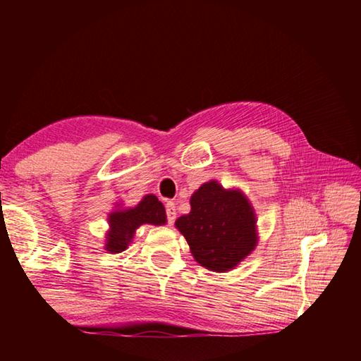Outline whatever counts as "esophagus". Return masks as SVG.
<instances>
[{
    "label": "esophagus",
    "mask_w": 361,
    "mask_h": 361,
    "mask_svg": "<svg viewBox=\"0 0 361 361\" xmlns=\"http://www.w3.org/2000/svg\"><path fill=\"white\" fill-rule=\"evenodd\" d=\"M166 213H167L169 223L172 224L175 221V218H176V209H175V204L173 202H167L166 204Z\"/></svg>",
    "instance_id": "1"
}]
</instances>
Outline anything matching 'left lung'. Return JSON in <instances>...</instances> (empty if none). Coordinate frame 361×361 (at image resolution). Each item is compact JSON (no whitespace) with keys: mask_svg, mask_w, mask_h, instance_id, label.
Wrapping results in <instances>:
<instances>
[{"mask_svg":"<svg viewBox=\"0 0 361 361\" xmlns=\"http://www.w3.org/2000/svg\"><path fill=\"white\" fill-rule=\"evenodd\" d=\"M194 259L210 271L234 269L258 243L256 215L247 195L224 189L216 180L191 195V212L175 221Z\"/></svg>","mask_w":361,"mask_h":361,"instance_id":"obj_1","label":"left lung"}]
</instances>
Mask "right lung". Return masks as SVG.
<instances>
[{"label": "right lung", "instance_id": "add662e5", "mask_svg": "<svg viewBox=\"0 0 361 361\" xmlns=\"http://www.w3.org/2000/svg\"><path fill=\"white\" fill-rule=\"evenodd\" d=\"M167 223L166 209L154 194H148L132 209L114 210L109 213L105 250L109 253H121L129 247L133 234L142 224L161 226Z\"/></svg>", "mask_w": 361, "mask_h": 361}]
</instances>
